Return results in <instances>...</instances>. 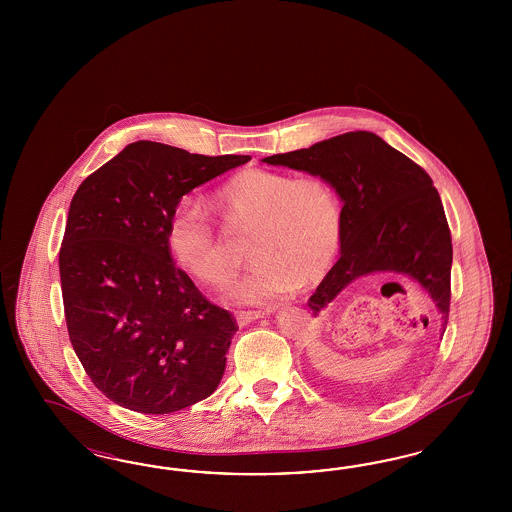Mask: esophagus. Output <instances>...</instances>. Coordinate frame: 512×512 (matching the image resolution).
I'll return each mask as SVG.
<instances>
[{"instance_id": "34e87169", "label": "esophagus", "mask_w": 512, "mask_h": 512, "mask_svg": "<svg viewBox=\"0 0 512 512\" xmlns=\"http://www.w3.org/2000/svg\"><path fill=\"white\" fill-rule=\"evenodd\" d=\"M264 315H270V310L238 311V313H236V321H238V325L240 326L249 325L251 321H257V319H261Z\"/></svg>"}]
</instances>
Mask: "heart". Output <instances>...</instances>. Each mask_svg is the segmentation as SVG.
<instances>
[{"label":"heart","instance_id":"1","mask_svg":"<svg viewBox=\"0 0 512 512\" xmlns=\"http://www.w3.org/2000/svg\"><path fill=\"white\" fill-rule=\"evenodd\" d=\"M216 201L231 233L253 234L249 255L257 264L231 287L236 302H274L302 283H317L332 268L343 212L325 180L255 169L236 174L217 191ZM167 246L174 261L204 285H225L238 268L208 210L189 197L172 210Z\"/></svg>","mask_w":512,"mask_h":512}]
</instances>
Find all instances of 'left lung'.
<instances>
[{
  "label": "left lung",
  "instance_id": "1",
  "mask_svg": "<svg viewBox=\"0 0 512 512\" xmlns=\"http://www.w3.org/2000/svg\"><path fill=\"white\" fill-rule=\"evenodd\" d=\"M323 178L343 206L340 259L308 306L317 317L355 279L394 272L415 279L449 323L452 240L428 172L370 131H351L310 148L264 157Z\"/></svg>",
  "mask_w": 512,
  "mask_h": 512
}]
</instances>
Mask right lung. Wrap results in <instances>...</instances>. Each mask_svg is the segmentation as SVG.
<instances>
[{
	"instance_id": "add662e5",
	"label": "right lung",
	"mask_w": 512,
	"mask_h": 512,
	"mask_svg": "<svg viewBox=\"0 0 512 512\" xmlns=\"http://www.w3.org/2000/svg\"><path fill=\"white\" fill-rule=\"evenodd\" d=\"M249 159L139 140L78 186L60 248L69 340L93 385L125 409L174 413L223 377L238 326L172 263L167 227L184 195Z\"/></svg>"
}]
</instances>
